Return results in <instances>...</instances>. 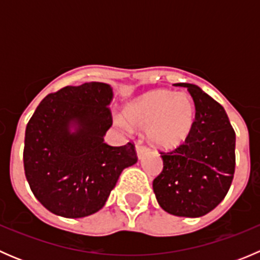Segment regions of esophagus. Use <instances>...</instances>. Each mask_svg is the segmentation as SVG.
Instances as JSON below:
<instances>
[{
    "instance_id": "34e87169",
    "label": "esophagus",
    "mask_w": 260,
    "mask_h": 260,
    "mask_svg": "<svg viewBox=\"0 0 260 260\" xmlns=\"http://www.w3.org/2000/svg\"><path fill=\"white\" fill-rule=\"evenodd\" d=\"M136 151H137L138 158H142L143 154H145L147 152V147L142 146V145H141V142H138L137 146H136Z\"/></svg>"
}]
</instances>
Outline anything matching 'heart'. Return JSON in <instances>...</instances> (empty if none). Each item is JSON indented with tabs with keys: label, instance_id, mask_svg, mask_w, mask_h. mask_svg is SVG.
Here are the masks:
<instances>
[{
	"label": "heart",
	"instance_id": "1",
	"mask_svg": "<svg viewBox=\"0 0 260 260\" xmlns=\"http://www.w3.org/2000/svg\"><path fill=\"white\" fill-rule=\"evenodd\" d=\"M195 104L177 91L154 90L138 98L127 111L131 123L147 128L149 141L161 148H174L185 142L195 122ZM120 125L123 120L118 119Z\"/></svg>",
	"mask_w": 260,
	"mask_h": 260
}]
</instances>
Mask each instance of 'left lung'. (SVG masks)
I'll return each mask as SVG.
<instances>
[{"mask_svg": "<svg viewBox=\"0 0 260 260\" xmlns=\"http://www.w3.org/2000/svg\"><path fill=\"white\" fill-rule=\"evenodd\" d=\"M187 88L195 103V122L179 147L161 152L164 169L153 180L159 206L176 216L199 217L226 196L235 171V132L225 109L198 85Z\"/></svg>", "mask_w": 260, "mask_h": 260, "instance_id": "8db88e82", "label": "left lung"}]
</instances>
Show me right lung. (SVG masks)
Returning a JSON list of instances; mask_svg holds the SVG:
<instances>
[{"instance_id":"right-lung-1","label":"right lung","mask_w":260,"mask_h":260,"mask_svg":"<svg viewBox=\"0 0 260 260\" xmlns=\"http://www.w3.org/2000/svg\"><path fill=\"white\" fill-rule=\"evenodd\" d=\"M112 98L106 83L65 86L46 95L28 120L25 176L52 214L75 219L99 211L123 170L137 162L132 142L120 147L104 142L113 124Z\"/></svg>"}]
</instances>
